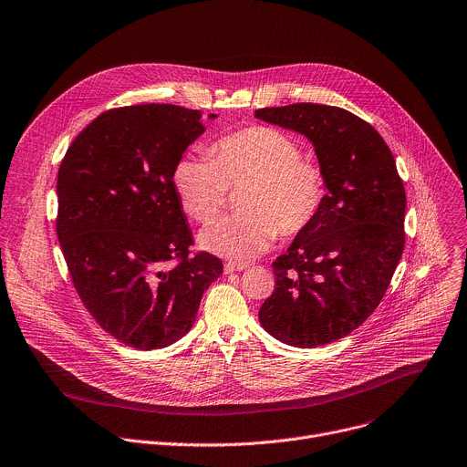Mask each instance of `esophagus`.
Instances as JSON below:
<instances>
[{"mask_svg":"<svg viewBox=\"0 0 467 467\" xmlns=\"http://www.w3.org/2000/svg\"><path fill=\"white\" fill-rule=\"evenodd\" d=\"M245 268H247V265H240V263H225V266H223L225 274H234V272H242V270H245Z\"/></svg>","mask_w":467,"mask_h":467,"instance_id":"34e87169","label":"esophagus"}]
</instances>
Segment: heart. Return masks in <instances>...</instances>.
Instances as JSON below:
<instances>
[{"mask_svg": "<svg viewBox=\"0 0 467 467\" xmlns=\"http://www.w3.org/2000/svg\"><path fill=\"white\" fill-rule=\"evenodd\" d=\"M212 159L188 152L173 167V184L188 214L206 223L225 204L229 186L240 193L238 214L223 216L199 234L202 249L233 263L266 253L281 234L307 229L326 197L322 169L304 160L300 145L268 126H253L218 140Z\"/></svg>", "mask_w": 467, "mask_h": 467, "instance_id": "obj_1", "label": "heart"}]
</instances>
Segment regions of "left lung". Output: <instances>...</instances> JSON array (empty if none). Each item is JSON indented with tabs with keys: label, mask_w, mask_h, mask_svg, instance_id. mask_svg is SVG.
Masks as SVG:
<instances>
[{
	"label": "left lung",
	"mask_w": 467,
	"mask_h": 467,
	"mask_svg": "<svg viewBox=\"0 0 467 467\" xmlns=\"http://www.w3.org/2000/svg\"><path fill=\"white\" fill-rule=\"evenodd\" d=\"M255 117L306 136L326 179L317 218L272 263L275 290L259 311L277 341L317 348L352 333L384 298L404 251V184L386 141L343 108L304 102Z\"/></svg>",
	"instance_id": "left-lung-1"
}]
</instances>
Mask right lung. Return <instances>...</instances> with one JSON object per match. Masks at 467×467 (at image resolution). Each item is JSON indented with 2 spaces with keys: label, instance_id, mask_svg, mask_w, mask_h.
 Listing matches in <instances>:
<instances>
[{
  "label": "right lung",
  "instance_id": "1",
  "mask_svg": "<svg viewBox=\"0 0 467 467\" xmlns=\"http://www.w3.org/2000/svg\"><path fill=\"white\" fill-rule=\"evenodd\" d=\"M202 132L197 109H109L59 167L56 225L72 283L102 329L136 350L182 338L202 292L223 274L210 253L188 257L192 231L173 184L175 163ZM171 258L180 265L165 269Z\"/></svg>",
  "mask_w": 467,
  "mask_h": 467
}]
</instances>
